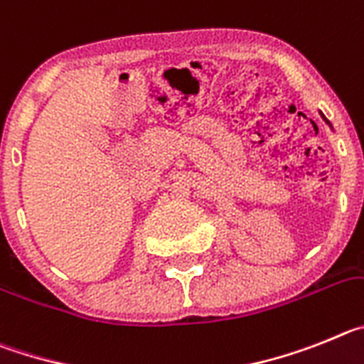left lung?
Returning <instances> with one entry per match:
<instances>
[{
  "mask_svg": "<svg viewBox=\"0 0 364 364\" xmlns=\"http://www.w3.org/2000/svg\"><path fill=\"white\" fill-rule=\"evenodd\" d=\"M321 116H323V114H321ZM323 119H325V121H326V123H328V125H330V121H328V119H326V117H325V116H323ZM330 127H332V125H330Z\"/></svg>",
  "mask_w": 364,
  "mask_h": 364,
  "instance_id": "left-lung-1",
  "label": "left lung"
}]
</instances>
